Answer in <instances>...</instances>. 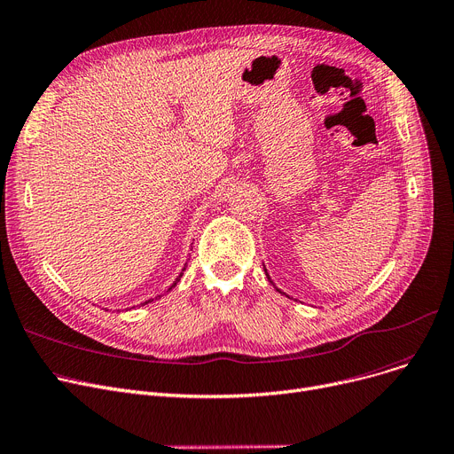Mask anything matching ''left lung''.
I'll return each instance as SVG.
<instances>
[{
	"label": "left lung",
	"instance_id": "obj_1",
	"mask_svg": "<svg viewBox=\"0 0 454 454\" xmlns=\"http://www.w3.org/2000/svg\"><path fill=\"white\" fill-rule=\"evenodd\" d=\"M265 275H268V273H265ZM268 278H270V277H268ZM280 293H282V291H280Z\"/></svg>",
	"mask_w": 454,
	"mask_h": 454
}]
</instances>
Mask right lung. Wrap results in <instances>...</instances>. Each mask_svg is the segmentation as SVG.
Here are the masks:
<instances>
[{
	"mask_svg": "<svg viewBox=\"0 0 454 454\" xmlns=\"http://www.w3.org/2000/svg\"><path fill=\"white\" fill-rule=\"evenodd\" d=\"M181 277H183V273H181V275H179V278H181ZM179 278H176V282H174V284H172V286H170V287H168V291H170V289H172V287H176V284H177V282H179ZM159 297H161V295H159ZM155 299H157V297H155ZM152 301H153V299H150V301H146V302H152ZM146 302H143V304H146Z\"/></svg>",
	"mask_w": 454,
	"mask_h": 454,
	"instance_id": "right-lung-1",
	"label": "right lung"
}]
</instances>
